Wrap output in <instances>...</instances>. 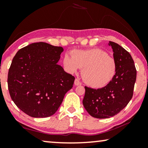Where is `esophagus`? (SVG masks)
<instances>
[{
    "label": "esophagus",
    "instance_id": "1",
    "mask_svg": "<svg viewBox=\"0 0 148 148\" xmlns=\"http://www.w3.org/2000/svg\"><path fill=\"white\" fill-rule=\"evenodd\" d=\"M74 84H75V86H80L82 84H81L79 80L77 79H75V82H74Z\"/></svg>",
    "mask_w": 148,
    "mask_h": 148
}]
</instances>
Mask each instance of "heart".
Returning a JSON list of instances; mask_svg holds the SVG:
<instances>
[{"label": "heart", "mask_w": 148, "mask_h": 148, "mask_svg": "<svg viewBox=\"0 0 148 148\" xmlns=\"http://www.w3.org/2000/svg\"><path fill=\"white\" fill-rule=\"evenodd\" d=\"M62 64L66 71L75 73L83 68L82 76L89 86L100 88L110 83L116 74V63L114 58L99 48L76 50L72 55H64Z\"/></svg>", "instance_id": "b5f03b06"}]
</instances>
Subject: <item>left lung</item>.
Wrapping results in <instances>:
<instances>
[{
	"instance_id": "8db88e82",
	"label": "left lung",
	"mask_w": 148,
	"mask_h": 148,
	"mask_svg": "<svg viewBox=\"0 0 148 148\" xmlns=\"http://www.w3.org/2000/svg\"><path fill=\"white\" fill-rule=\"evenodd\" d=\"M108 45L116 63L114 78L104 88L85 87L83 104L87 112L97 119L110 118L120 112L132 98L136 81L137 71L131 54L115 42L110 41Z\"/></svg>"
}]
</instances>
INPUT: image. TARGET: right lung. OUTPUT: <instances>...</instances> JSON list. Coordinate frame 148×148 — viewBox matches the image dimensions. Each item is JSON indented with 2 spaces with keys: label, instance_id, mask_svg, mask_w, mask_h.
<instances>
[{
  "label": "right lung",
  "instance_id": "1",
  "mask_svg": "<svg viewBox=\"0 0 148 148\" xmlns=\"http://www.w3.org/2000/svg\"><path fill=\"white\" fill-rule=\"evenodd\" d=\"M63 48L46 42L32 43L20 49L8 73L12 100L20 110L34 118L53 115L75 77L58 64Z\"/></svg>",
  "mask_w": 148,
  "mask_h": 148
}]
</instances>
